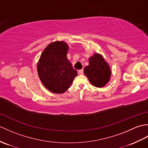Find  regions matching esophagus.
I'll return each mask as SVG.
<instances>
[{"label":"esophagus","instance_id":"1","mask_svg":"<svg viewBox=\"0 0 148 148\" xmlns=\"http://www.w3.org/2000/svg\"><path fill=\"white\" fill-rule=\"evenodd\" d=\"M78 72H79V74H83V69H81V70H79Z\"/></svg>","mask_w":148,"mask_h":148}]
</instances>
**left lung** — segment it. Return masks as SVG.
Segmentation results:
<instances>
[{
    "mask_svg": "<svg viewBox=\"0 0 148 148\" xmlns=\"http://www.w3.org/2000/svg\"><path fill=\"white\" fill-rule=\"evenodd\" d=\"M89 65L84 69V73L93 86L102 88L110 81L111 71L103 56L95 53L88 59Z\"/></svg>",
    "mask_w": 148,
    "mask_h": 148,
    "instance_id": "1",
    "label": "left lung"
}]
</instances>
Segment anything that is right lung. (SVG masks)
<instances>
[{"label": "right lung", "instance_id": "1", "mask_svg": "<svg viewBox=\"0 0 148 148\" xmlns=\"http://www.w3.org/2000/svg\"><path fill=\"white\" fill-rule=\"evenodd\" d=\"M68 51L69 46L65 42H53L44 49L37 63L40 81L53 93L66 92L77 74L67 59Z\"/></svg>", "mask_w": 148, "mask_h": 148}]
</instances>
